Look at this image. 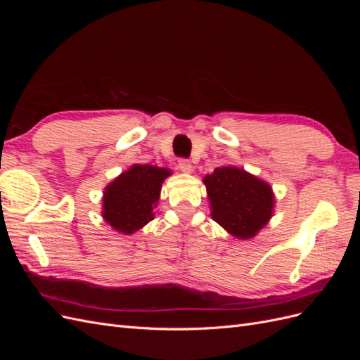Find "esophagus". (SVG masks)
<instances>
[{
	"label": "esophagus",
	"mask_w": 360,
	"mask_h": 360,
	"mask_svg": "<svg viewBox=\"0 0 360 360\" xmlns=\"http://www.w3.org/2000/svg\"><path fill=\"white\" fill-rule=\"evenodd\" d=\"M179 168H180L181 172H186V174H191L192 169H193L191 160H188V159H180L179 160Z\"/></svg>",
	"instance_id": "esophagus-1"
}]
</instances>
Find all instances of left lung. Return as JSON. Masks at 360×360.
I'll return each instance as SVG.
<instances>
[{"mask_svg":"<svg viewBox=\"0 0 360 360\" xmlns=\"http://www.w3.org/2000/svg\"><path fill=\"white\" fill-rule=\"evenodd\" d=\"M202 181L212 219L237 238L254 237L274 213L275 197L270 184L242 168H216Z\"/></svg>","mask_w":360,"mask_h":360,"instance_id":"obj_1","label":"left lung"}]
</instances>
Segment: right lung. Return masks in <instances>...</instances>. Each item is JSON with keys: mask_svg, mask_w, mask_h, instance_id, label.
I'll use <instances>...</instances> for the list:
<instances>
[{"mask_svg": "<svg viewBox=\"0 0 360 360\" xmlns=\"http://www.w3.org/2000/svg\"><path fill=\"white\" fill-rule=\"evenodd\" d=\"M171 171L134 165L108 184L103 192V219L115 231L134 234L155 217L162 183Z\"/></svg>", "mask_w": 360, "mask_h": 360, "instance_id": "add662e5", "label": "right lung"}]
</instances>
